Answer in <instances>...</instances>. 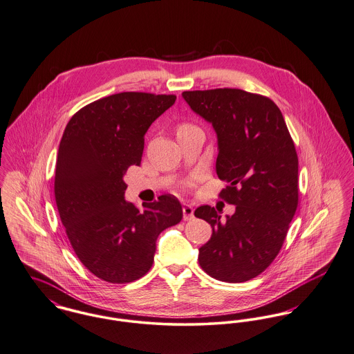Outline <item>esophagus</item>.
I'll return each mask as SVG.
<instances>
[{"mask_svg":"<svg viewBox=\"0 0 354 354\" xmlns=\"http://www.w3.org/2000/svg\"><path fill=\"white\" fill-rule=\"evenodd\" d=\"M183 218H185V221H190L194 218V209L190 205L183 206Z\"/></svg>","mask_w":354,"mask_h":354,"instance_id":"esophagus-1","label":"esophagus"}]
</instances>
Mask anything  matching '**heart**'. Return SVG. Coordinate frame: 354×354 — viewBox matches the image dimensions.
I'll list each match as a JSON object with an SVG mask.
<instances>
[{"label":"heart","mask_w":354,"mask_h":354,"mask_svg":"<svg viewBox=\"0 0 354 354\" xmlns=\"http://www.w3.org/2000/svg\"><path fill=\"white\" fill-rule=\"evenodd\" d=\"M182 127H189V125H186V124H185V125H180V127H179V128H182Z\"/></svg>","instance_id":"obj_1"}]
</instances>
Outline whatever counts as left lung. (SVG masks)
<instances>
[{"mask_svg": "<svg viewBox=\"0 0 354 354\" xmlns=\"http://www.w3.org/2000/svg\"><path fill=\"white\" fill-rule=\"evenodd\" d=\"M182 95L217 132V175L229 183L219 196L236 206L226 219L209 205L195 210V217L213 227L212 239L199 248V266L221 281L243 283L271 266L295 216L294 140L281 111L266 95L227 87Z\"/></svg>", "mask_w": 354, "mask_h": 354, "instance_id": "left-lung-1", "label": "left lung"}]
</instances>
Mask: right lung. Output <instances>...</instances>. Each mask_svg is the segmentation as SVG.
I'll list each match as a JSON object with an SVG mask.
<instances>
[{
  "label": "right lung",
  "instance_id": "1",
  "mask_svg": "<svg viewBox=\"0 0 354 354\" xmlns=\"http://www.w3.org/2000/svg\"><path fill=\"white\" fill-rule=\"evenodd\" d=\"M176 95L125 91L97 100L68 121L59 144L55 199L82 264L109 283H131L153 264L156 240L179 223V201L164 194L140 210L124 199V174L140 165L144 136Z\"/></svg>",
  "mask_w": 354,
  "mask_h": 354
}]
</instances>
